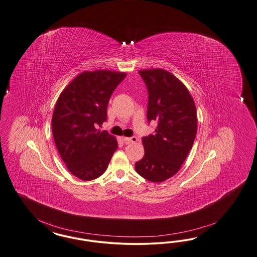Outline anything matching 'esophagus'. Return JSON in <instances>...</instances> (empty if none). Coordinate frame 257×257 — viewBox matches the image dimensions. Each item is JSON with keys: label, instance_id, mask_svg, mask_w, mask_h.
Segmentation results:
<instances>
[{"label": "esophagus", "instance_id": "esophagus-1", "mask_svg": "<svg viewBox=\"0 0 257 257\" xmlns=\"http://www.w3.org/2000/svg\"><path fill=\"white\" fill-rule=\"evenodd\" d=\"M124 142L125 144H130V143H135V142H138V139L137 137H132V138H123Z\"/></svg>", "mask_w": 257, "mask_h": 257}]
</instances>
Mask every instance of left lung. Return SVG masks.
<instances>
[{
  "mask_svg": "<svg viewBox=\"0 0 257 257\" xmlns=\"http://www.w3.org/2000/svg\"><path fill=\"white\" fill-rule=\"evenodd\" d=\"M148 91V122L155 132L142 138L145 154L135 165L137 173L152 182L175 176L193 147L197 130L194 99L186 86L164 69L139 72Z\"/></svg>",
  "mask_w": 257,
  "mask_h": 257,
  "instance_id": "8db88e82",
  "label": "left lung"
}]
</instances>
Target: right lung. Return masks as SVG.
Listing matches in <instances>:
<instances>
[{"label": "right lung", "mask_w": 257, "mask_h": 257, "mask_svg": "<svg viewBox=\"0 0 257 257\" xmlns=\"http://www.w3.org/2000/svg\"><path fill=\"white\" fill-rule=\"evenodd\" d=\"M123 72L84 71L60 95L52 116V133L59 154L72 175L93 180L106 171L117 142L97 127L107 119V105Z\"/></svg>", "instance_id": "add662e5"}]
</instances>
